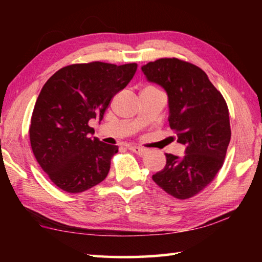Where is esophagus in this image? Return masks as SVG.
Wrapping results in <instances>:
<instances>
[{
	"instance_id": "34e87169",
	"label": "esophagus",
	"mask_w": 262,
	"mask_h": 262,
	"mask_svg": "<svg viewBox=\"0 0 262 262\" xmlns=\"http://www.w3.org/2000/svg\"><path fill=\"white\" fill-rule=\"evenodd\" d=\"M130 151H133L134 154H136L137 156H144L145 154H147V150L143 149V148H139V147H129Z\"/></svg>"
}]
</instances>
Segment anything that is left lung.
I'll return each instance as SVG.
<instances>
[{"label": "left lung", "mask_w": 262, "mask_h": 262, "mask_svg": "<svg viewBox=\"0 0 262 262\" xmlns=\"http://www.w3.org/2000/svg\"><path fill=\"white\" fill-rule=\"evenodd\" d=\"M141 69L148 82L165 90L168 123L185 145L184 156L165 154L166 165L152 180L177 199L192 198L223 165L231 139L227 103L207 74L188 62L159 59Z\"/></svg>", "instance_id": "8db88e82"}]
</instances>
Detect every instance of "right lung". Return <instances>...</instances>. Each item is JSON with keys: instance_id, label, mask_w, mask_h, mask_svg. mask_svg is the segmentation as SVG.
Segmentation results:
<instances>
[{"instance_id": "add662e5", "label": "right lung", "mask_w": 262, "mask_h": 262, "mask_svg": "<svg viewBox=\"0 0 262 262\" xmlns=\"http://www.w3.org/2000/svg\"><path fill=\"white\" fill-rule=\"evenodd\" d=\"M136 63L104 62L61 68L42 86L30 127L35 159L57 187L81 193L108 174L118 145L90 136V120H103L111 99L127 86Z\"/></svg>"}]
</instances>
